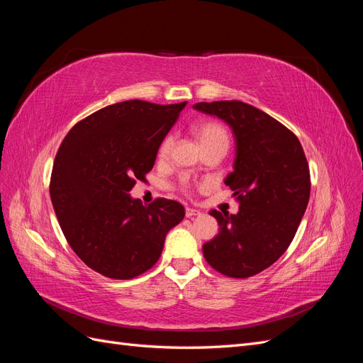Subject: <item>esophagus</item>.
I'll use <instances>...</instances> for the list:
<instances>
[{"label":"esophagus","instance_id":"34e87169","mask_svg":"<svg viewBox=\"0 0 363 363\" xmlns=\"http://www.w3.org/2000/svg\"><path fill=\"white\" fill-rule=\"evenodd\" d=\"M200 215V211H196V208H191V207H186V218H192Z\"/></svg>","mask_w":363,"mask_h":363}]
</instances>
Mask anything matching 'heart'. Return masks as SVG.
Here are the masks:
<instances>
[{
  "instance_id": "heart-1",
  "label": "heart",
  "mask_w": 363,
  "mask_h": 363,
  "mask_svg": "<svg viewBox=\"0 0 363 363\" xmlns=\"http://www.w3.org/2000/svg\"><path fill=\"white\" fill-rule=\"evenodd\" d=\"M195 136L199 139L203 150L213 147V145H225L228 147V135L223 125L218 123H201L195 127ZM172 147V138H164L162 145L159 148V157H167L168 152ZM183 189H188V183L183 182Z\"/></svg>"
}]
</instances>
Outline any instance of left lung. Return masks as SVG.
I'll return each instance as SVG.
<instances>
[{"label":"left lung","instance_id":"left-lung-1","mask_svg":"<svg viewBox=\"0 0 363 363\" xmlns=\"http://www.w3.org/2000/svg\"><path fill=\"white\" fill-rule=\"evenodd\" d=\"M233 130L236 157L224 183L238 196L236 215L211 211L219 233L203 245L208 265L233 279L256 276L291 245L311 196L303 147L277 119L242 101L196 103Z\"/></svg>","mask_w":363,"mask_h":363}]
</instances>
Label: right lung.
I'll return each instance as SVG.
<instances>
[{
  "label": "right lung",
  "mask_w": 363,
  "mask_h": 363,
  "mask_svg": "<svg viewBox=\"0 0 363 363\" xmlns=\"http://www.w3.org/2000/svg\"><path fill=\"white\" fill-rule=\"evenodd\" d=\"M186 106L130 100L107 106L65 136L54 159L50 195L68 244L87 267L128 280L159 260L184 207L128 194L155 167L159 147Z\"/></svg>",
  "instance_id": "add662e5"
}]
</instances>
